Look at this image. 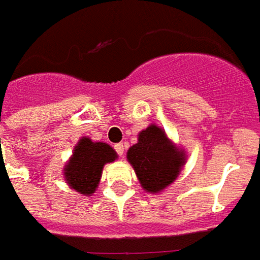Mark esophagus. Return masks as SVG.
<instances>
[{"instance_id": "34e87169", "label": "esophagus", "mask_w": 260, "mask_h": 260, "mask_svg": "<svg viewBox=\"0 0 260 260\" xmlns=\"http://www.w3.org/2000/svg\"><path fill=\"white\" fill-rule=\"evenodd\" d=\"M114 148L119 156H122V155H123V152H125V146L122 145V143H117V145L114 146Z\"/></svg>"}]
</instances>
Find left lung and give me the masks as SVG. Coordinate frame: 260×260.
<instances>
[{
	"mask_svg": "<svg viewBox=\"0 0 260 260\" xmlns=\"http://www.w3.org/2000/svg\"><path fill=\"white\" fill-rule=\"evenodd\" d=\"M187 152L168 138L164 128L151 123L139 132L138 142L127 150L143 190L157 194L174 183L187 161Z\"/></svg>",
	"mask_w": 260,
	"mask_h": 260,
	"instance_id": "1",
	"label": "left lung"
}]
</instances>
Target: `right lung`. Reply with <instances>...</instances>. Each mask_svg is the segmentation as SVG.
<instances>
[{
	"instance_id": "add662e5",
	"label": "right lung",
	"mask_w": 260,
	"mask_h": 260,
	"mask_svg": "<svg viewBox=\"0 0 260 260\" xmlns=\"http://www.w3.org/2000/svg\"><path fill=\"white\" fill-rule=\"evenodd\" d=\"M112 146L81 137L73 147L72 155L64 164L63 176L68 187L83 196H92L99 187L104 166L117 160Z\"/></svg>"
}]
</instances>
